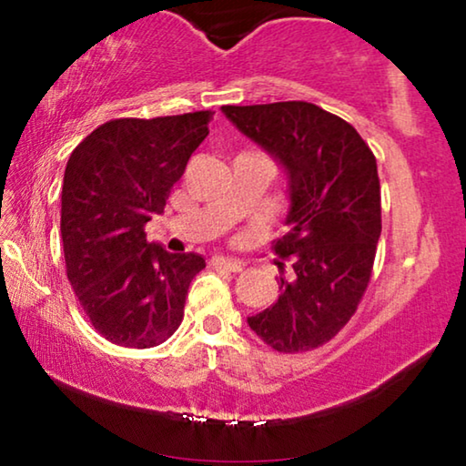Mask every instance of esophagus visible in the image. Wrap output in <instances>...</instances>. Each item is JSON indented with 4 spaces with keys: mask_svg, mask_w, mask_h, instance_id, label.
<instances>
[{
    "mask_svg": "<svg viewBox=\"0 0 466 466\" xmlns=\"http://www.w3.org/2000/svg\"><path fill=\"white\" fill-rule=\"evenodd\" d=\"M212 267H218V269H227V271H241V263L239 260H233V258H227V257H214L212 260Z\"/></svg>",
    "mask_w": 466,
    "mask_h": 466,
    "instance_id": "esophagus-1",
    "label": "esophagus"
}]
</instances>
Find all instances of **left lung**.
Returning a JSON list of instances; mask_svg holds the SVG:
<instances>
[{
	"instance_id": "obj_1",
	"label": "left lung",
	"mask_w": 466,
	"mask_h": 466,
	"mask_svg": "<svg viewBox=\"0 0 466 466\" xmlns=\"http://www.w3.org/2000/svg\"><path fill=\"white\" fill-rule=\"evenodd\" d=\"M222 112L289 180L290 228L273 250L295 273L279 278L278 301L248 324L278 352H308L346 327L371 279L381 233L378 163L352 125L308 101Z\"/></svg>"
}]
</instances>
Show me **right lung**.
<instances>
[{"label": "right lung", "instance_id": "obj_1", "mask_svg": "<svg viewBox=\"0 0 466 466\" xmlns=\"http://www.w3.org/2000/svg\"><path fill=\"white\" fill-rule=\"evenodd\" d=\"M212 114L110 120L69 157L61 193L67 279L95 330L116 346L167 341L190 279L206 267L201 254L150 244L144 227L163 212Z\"/></svg>", "mask_w": 466, "mask_h": 466}]
</instances>
